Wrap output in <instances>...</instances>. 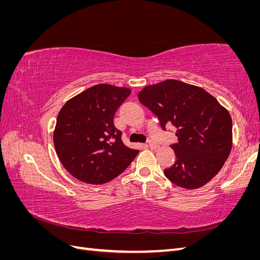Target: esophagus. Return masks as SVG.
Here are the masks:
<instances>
[{
    "label": "esophagus",
    "mask_w": 260,
    "mask_h": 260,
    "mask_svg": "<svg viewBox=\"0 0 260 260\" xmlns=\"http://www.w3.org/2000/svg\"><path fill=\"white\" fill-rule=\"evenodd\" d=\"M147 146H148V147H151V148H156V147L158 146V145H157V143L153 142L152 140H149V141H148V144H147Z\"/></svg>",
    "instance_id": "1"
}]
</instances>
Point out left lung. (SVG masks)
<instances>
[{
    "instance_id": "1",
    "label": "left lung",
    "mask_w": 260,
    "mask_h": 260,
    "mask_svg": "<svg viewBox=\"0 0 260 260\" xmlns=\"http://www.w3.org/2000/svg\"><path fill=\"white\" fill-rule=\"evenodd\" d=\"M141 104L159 119L160 127L177 128L178 142L170 146L176 161L164 174L184 188L205 185L222 168L232 148L229 112L200 86L168 79L139 93Z\"/></svg>"
}]
</instances>
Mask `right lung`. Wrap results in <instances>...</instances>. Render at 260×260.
Wrapping results in <instances>:
<instances>
[{
	"label": "right lung",
	"mask_w": 260,
	"mask_h": 260,
	"mask_svg": "<svg viewBox=\"0 0 260 260\" xmlns=\"http://www.w3.org/2000/svg\"><path fill=\"white\" fill-rule=\"evenodd\" d=\"M131 91L96 84L69 100L58 113L54 146L62 166L76 179L103 184L128 168L139 154L125 146L114 117Z\"/></svg>",
	"instance_id": "add662e5"
}]
</instances>
